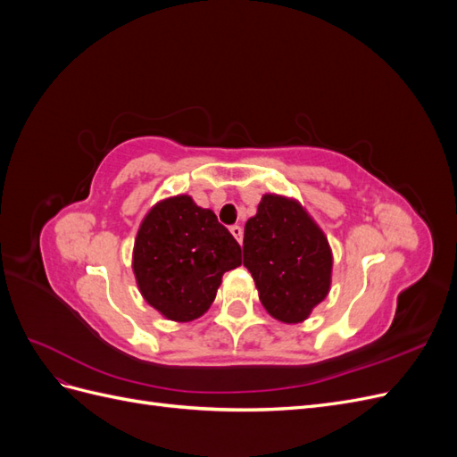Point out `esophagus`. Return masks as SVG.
Wrapping results in <instances>:
<instances>
[{"mask_svg":"<svg viewBox=\"0 0 457 457\" xmlns=\"http://www.w3.org/2000/svg\"><path fill=\"white\" fill-rule=\"evenodd\" d=\"M230 232H232V237L242 244V240H244V228L240 225H234V227H230Z\"/></svg>","mask_w":457,"mask_h":457,"instance_id":"1","label":"esophagus"}]
</instances>
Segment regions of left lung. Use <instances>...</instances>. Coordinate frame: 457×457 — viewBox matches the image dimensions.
Instances as JSON below:
<instances>
[{"label": "left lung", "instance_id": "obj_1", "mask_svg": "<svg viewBox=\"0 0 457 457\" xmlns=\"http://www.w3.org/2000/svg\"><path fill=\"white\" fill-rule=\"evenodd\" d=\"M244 267L267 312L299 324L326 299L334 255L324 230L297 200L262 195L244 228Z\"/></svg>", "mask_w": 457, "mask_h": 457}]
</instances>
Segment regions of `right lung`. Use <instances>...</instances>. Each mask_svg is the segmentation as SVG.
Returning a JSON list of instances; mask_svg holds the SVG:
<instances>
[{
  "instance_id": "add662e5",
  "label": "right lung",
  "mask_w": 457,
  "mask_h": 457,
  "mask_svg": "<svg viewBox=\"0 0 457 457\" xmlns=\"http://www.w3.org/2000/svg\"><path fill=\"white\" fill-rule=\"evenodd\" d=\"M240 265V244L188 195L152 205L133 245L141 295L173 322L200 318L212 307L223 274Z\"/></svg>"
}]
</instances>
